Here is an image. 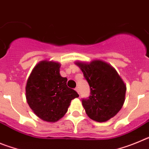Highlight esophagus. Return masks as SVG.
Segmentation results:
<instances>
[{
    "instance_id": "esophagus-1",
    "label": "esophagus",
    "mask_w": 149,
    "mask_h": 149,
    "mask_svg": "<svg viewBox=\"0 0 149 149\" xmlns=\"http://www.w3.org/2000/svg\"><path fill=\"white\" fill-rule=\"evenodd\" d=\"M75 90L77 91V93H78V94H80V90H79V88H78V87H77V88H76V89H75Z\"/></svg>"
}]
</instances>
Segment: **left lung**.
I'll return each mask as SVG.
<instances>
[{
  "instance_id": "left-lung-1",
  "label": "left lung",
  "mask_w": 149,
  "mask_h": 149,
  "mask_svg": "<svg viewBox=\"0 0 149 149\" xmlns=\"http://www.w3.org/2000/svg\"><path fill=\"white\" fill-rule=\"evenodd\" d=\"M90 87V95L83 98L88 116L103 122L115 116L123 106L126 86L115 68L101 60L89 63L76 62Z\"/></svg>"
}]
</instances>
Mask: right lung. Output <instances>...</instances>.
I'll return each mask as SVG.
<instances>
[{"instance_id":"1","label":"right lung","mask_w":149,"mask_h":149,"mask_svg":"<svg viewBox=\"0 0 149 149\" xmlns=\"http://www.w3.org/2000/svg\"><path fill=\"white\" fill-rule=\"evenodd\" d=\"M60 64L43 60L34 67L26 85L27 104L41 119L57 122L66 113L71 101L79 97L68 88L67 78L60 74Z\"/></svg>"}]
</instances>
